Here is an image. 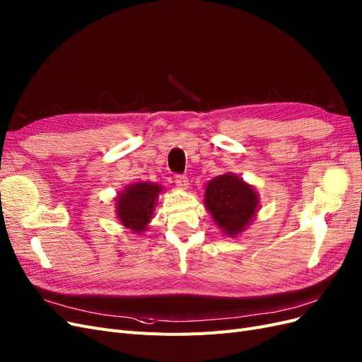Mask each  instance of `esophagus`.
<instances>
[{"mask_svg": "<svg viewBox=\"0 0 362 362\" xmlns=\"http://www.w3.org/2000/svg\"><path fill=\"white\" fill-rule=\"evenodd\" d=\"M175 184H177L180 189H187L189 180H187V177H185V175H175Z\"/></svg>", "mask_w": 362, "mask_h": 362, "instance_id": "34e87169", "label": "esophagus"}]
</instances>
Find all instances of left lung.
Here are the masks:
<instances>
[{
	"mask_svg": "<svg viewBox=\"0 0 362 362\" xmlns=\"http://www.w3.org/2000/svg\"><path fill=\"white\" fill-rule=\"evenodd\" d=\"M204 204L223 234L237 237L254 221L259 198L250 184L234 173H223L206 184Z\"/></svg>",
	"mask_w": 362,
	"mask_h": 362,
	"instance_id": "left-lung-1",
	"label": "left lung"
}]
</instances>
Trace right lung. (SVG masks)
I'll return each instance as SVG.
<instances>
[{
  "mask_svg": "<svg viewBox=\"0 0 362 362\" xmlns=\"http://www.w3.org/2000/svg\"><path fill=\"white\" fill-rule=\"evenodd\" d=\"M161 190L160 184L148 181L127 185L116 199L119 222L136 234L146 231Z\"/></svg>",
  "mask_w": 362,
  "mask_h": 362,
  "instance_id": "right-lung-1",
  "label": "right lung"
}]
</instances>
